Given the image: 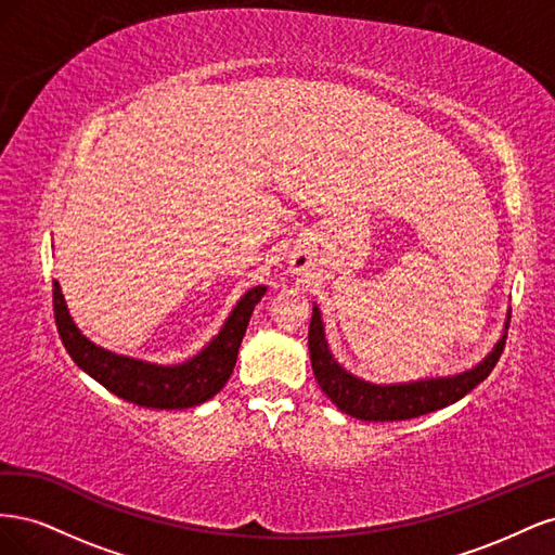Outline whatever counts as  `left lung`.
<instances>
[{"label": "left lung", "mask_w": 555, "mask_h": 555, "mask_svg": "<svg viewBox=\"0 0 555 555\" xmlns=\"http://www.w3.org/2000/svg\"><path fill=\"white\" fill-rule=\"evenodd\" d=\"M507 328L509 312L500 340L469 371H463L459 375L426 377L398 384H375L345 371L328 347L322 310H319L317 304H312L308 347L312 373L335 408L349 416L361 418V422H405V418H414L451 405V402L461 400L477 384L489 377L502 354V347H505Z\"/></svg>", "instance_id": "1"}]
</instances>
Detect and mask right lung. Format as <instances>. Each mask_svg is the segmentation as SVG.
Returning a JSON list of instances; mask_svg holds the SVG:
<instances>
[{
    "mask_svg": "<svg viewBox=\"0 0 555 555\" xmlns=\"http://www.w3.org/2000/svg\"><path fill=\"white\" fill-rule=\"evenodd\" d=\"M266 294L263 284L247 289L224 319L212 340L180 363H155L125 357L92 343L76 326L66 308L60 282L53 284V308L60 338L82 373H88L111 393L141 408L188 410L220 393L236 365L249 317Z\"/></svg>",
    "mask_w": 555,
    "mask_h": 555,
    "instance_id": "1",
    "label": "right lung"
}]
</instances>
